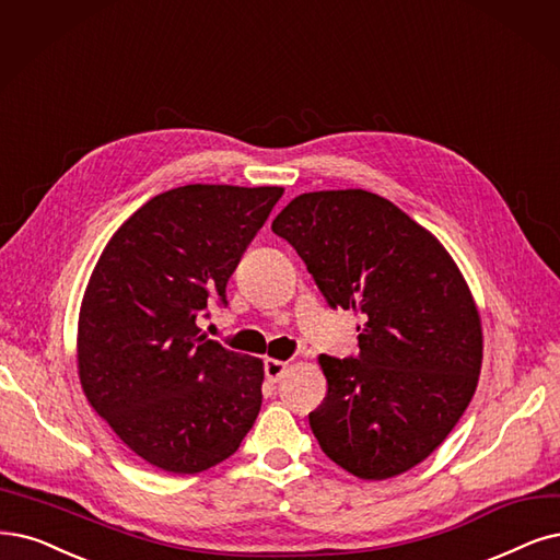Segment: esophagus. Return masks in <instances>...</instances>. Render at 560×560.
Segmentation results:
<instances>
[{
    "mask_svg": "<svg viewBox=\"0 0 560 560\" xmlns=\"http://www.w3.org/2000/svg\"><path fill=\"white\" fill-rule=\"evenodd\" d=\"M285 366H288V362H283V360H265V364H262L265 378L269 383H277L285 374Z\"/></svg>",
    "mask_w": 560,
    "mask_h": 560,
    "instance_id": "1",
    "label": "esophagus"
}]
</instances>
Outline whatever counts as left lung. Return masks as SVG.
Segmentation results:
<instances>
[{
  "label": "left lung",
  "mask_w": 560,
  "mask_h": 560,
  "mask_svg": "<svg viewBox=\"0 0 560 560\" xmlns=\"http://www.w3.org/2000/svg\"><path fill=\"white\" fill-rule=\"evenodd\" d=\"M272 231L329 306L364 320L358 358L318 360L327 397L308 424L320 450L362 480L418 466L459 422L480 376V316L457 265L395 202L362 189L302 194Z\"/></svg>",
  "instance_id": "obj_1"
}]
</instances>
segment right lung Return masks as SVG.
Wrapping results in <instances>:
<instances>
[{
  "label": "right lung",
  "instance_id": "1",
  "mask_svg": "<svg viewBox=\"0 0 560 560\" xmlns=\"http://www.w3.org/2000/svg\"><path fill=\"white\" fill-rule=\"evenodd\" d=\"M281 186L186 184L121 223L78 323L85 397L140 459L179 475L237 452L262 404V362L207 339L225 285Z\"/></svg>",
  "mask_w": 560,
  "mask_h": 560
}]
</instances>
